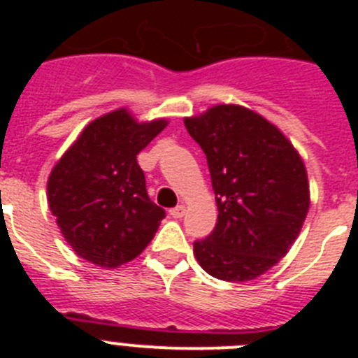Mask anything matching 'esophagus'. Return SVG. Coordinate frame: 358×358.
Segmentation results:
<instances>
[{
	"mask_svg": "<svg viewBox=\"0 0 358 358\" xmlns=\"http://www.w3.org/2000/svg\"><path fill=\"white\" fill-rule=\"evenodd\" d=\"M185 213H186V208L182 206V204H179V206H176L170 210V217L172 218H181V217H185Z\"/></svg>",
	"mask_w": 358,
	"mask_h": 358,
	"instance_id": "obj_1",
	"label": "esophagus"
}]
</instances>
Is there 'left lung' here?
I'll use <instances>...</instances> for the list:
<instances>
[{"label":"left lung","instance_id":"left-lung-1","mask_svg":"<svg viewBox=\"0 0 358 358\" xmlns=\"http://www.w3.org/2000/svg\"><path fill=\"white\" fill-rule=\"evenodd\" d=\"M206 154L217 201L215 229L195 240L201 267L224 281L267 273L297 238L310 206L305 164L273 123L240 106L185 120Z\"/></svg>","mask_w":358,"mask_h":358}]
</instances>
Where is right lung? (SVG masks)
I'll use <instances>...</instances> for the list:
<instances>
[{"label":"right lung","instance_id":"obj_1","mask_svg":"<svg viewBox=\"0 0 358 358\" xmlns=\"http://www.w3.org/2000/svg\"><path fill=\"white\" fill-rule=\"evenodd\" d=\"M166 120L138 123L125 109L91 122L53 166L48 202L80 258L115 268L134 260L156 235L164 210L150 201L136 156Z\"/></svg>","mask_w":358,"mask_h":358}]
</instances>
